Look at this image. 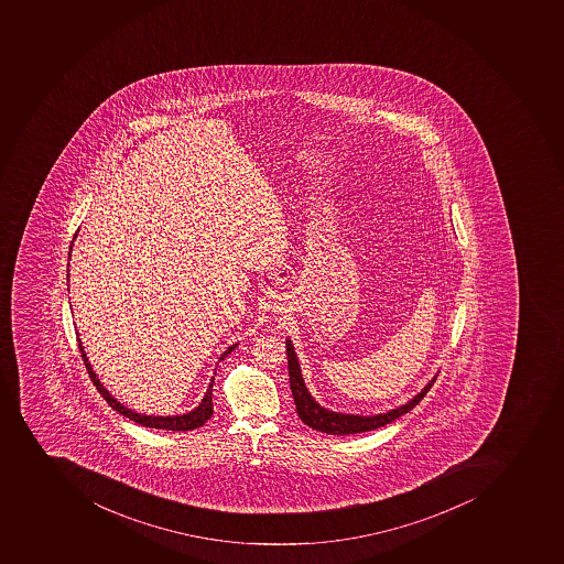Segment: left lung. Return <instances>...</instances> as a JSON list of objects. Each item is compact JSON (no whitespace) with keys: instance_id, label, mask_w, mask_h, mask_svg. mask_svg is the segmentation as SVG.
I'll return each mask as SVG.
<instances>
[{"instance_id":"left-lung-1","label":"left lung","mask_w":564,"mask_h":564,"mask_svg":"<svg viewBox=\"0 0 564 564\" xmlns=\"http://www.w3.org/2000/svg\"><path fill=\"white\" fill-rule=\"evenodd\" d=\"M286 358H289V376H290V390L294 395L295 410H297L299 419L303 420L307 427L321 431V433L335 434H358L368 433L373 429L382 427V425L391 424L393 420L399 419L402 414L410 413L414 405L419 404L427 391L433 387L434 381L429 382L424 390L420 391L419 395L411 399L408 404L397 408V410L388 411V413L373 414V416H358V414H344L333 413V411L324 410L322 405L313 401L310 395L306 384H304L303 376H301V368H299L297 356H295L294 347L286 340Z\"/></svg>"}]
</instances>
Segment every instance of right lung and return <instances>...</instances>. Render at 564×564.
I'll return each instance as SVG.
<instances>
[{
    "instance_id": "1",
    "label": "right lung",
    "mask_w": 564,
    "mask_h": 564,
    "mask_svg": "<svg viewBox=\"0 0 564 564\" xmlns=\"http://www.w3.org/2000/svg\"><path fill=\"white\" fill-rule=\"evenodd\" d=\"M79 352H82V358H84L85 367H87V372H89L90 381L94 382V387L96 390L101 393L102 399L108 402V405L116 410L117 413L124 414L128 419L133 420L137 424L145 425V427H154V429H165V431H192V429L203 427V425L212 419V414H214V402H212V388H214V381L210 382V388L206 391L205 399L197 405L196 410L191 411V413L182 414V416H145V414L133 413V411L128 410L124 405L119 404V402L113 399L110 393H108L105 388H102L99 379L96 378V373L93 372V368H90L89 361H87V356H85L84 347L82 344H78ZM237 345L234 347H229L224 356H228L231 350L235 349Z\"/></svg>"
}]
</instances>
